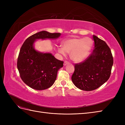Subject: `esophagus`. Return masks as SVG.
Returning a JSON list of instances; mask_svg holds the SVG:
<instances>
[{
    "instance_id": "34e87169",
    "label": "esophagus",
    "mask_w": 125,
    "mask_h": 125,
    "mask_svg": "<svg viewBox=\"0 0 125 125\" xmlns=\"http://www.w3.org/2000/svg\"><path fill=\"white\" fill-rule=\"evenodd\" d=\"M69 62H68V61H65L64 62V63H63V65H64V66H65L66 65H67L68 64H69Z\"/></svg>"
}]
</instances>
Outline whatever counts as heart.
<instances>
[{"label":"heart","instance_id":"b5f03b06","mask_svg":"<svg viewBox=\"0 0 125 125\" xmlns=\"http://www.w3.org/2000/svg\"><path fill=\"white\" fill-rule=\"evenodd\" d=\"M93 45V41L89 37L73 38L66 39L62 42V48H58V53L65 56L70 53L71 59L74 62H80L88 57Z\"/></svg>","mask_w":125,"mask_h":125}]
</instances>
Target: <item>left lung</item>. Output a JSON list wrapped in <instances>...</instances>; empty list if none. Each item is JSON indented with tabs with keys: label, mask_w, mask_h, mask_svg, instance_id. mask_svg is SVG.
Returning a JSON list of instances; mask_svg holds the SVG:
<instances>
[{
	"label": "left lung",
	"mask_w": 125,
	"mask_h": 125,
	"mask_svg": "<svg viewBox=\"0 0 125 125\" xmlns=\"http://www.w3.org/2000/svg\"><path fill=\"white\" fill-rule=\"evenodd\" d=\"M94 47L92 54L84 62L76 64L71 77L73 84L82 90L92 91L109 79L113 64V56L106 43L93 35Z\"/></svg>",
	"instance_id": "1"
}]
</instances>
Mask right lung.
Masks as SVG:
<instances>
[{
	"instance_id": "obj_1",
	"label": "right lung",
	"mask_w": 125,
	"mask_h": 125,
	"mask_svg": "<svg viewBox=\"0 0 125 125\" xmlns=\"http://www.w3.org/2000/svg\"><path fill=\"white\" fill-rule=\"evenodd\" d=\"M61 33L41 31L26 40L21 48L18 58L17 68L22 81L31 88L43 90L54 83L58 70L63 62L56 59L52 53L40 52L35 49L38 40L56 39Z\"/></svg>"
}]
</instances>
